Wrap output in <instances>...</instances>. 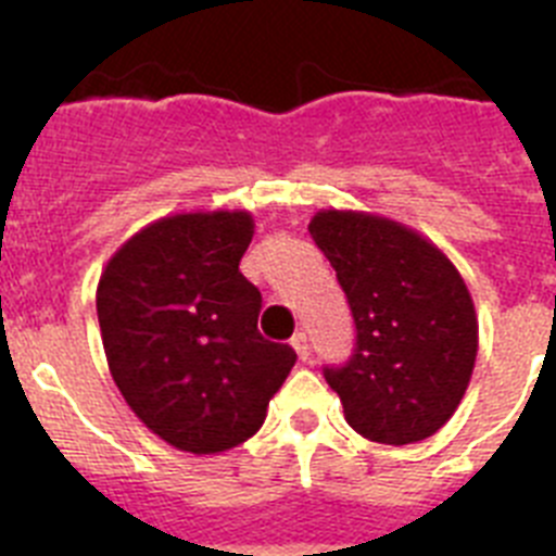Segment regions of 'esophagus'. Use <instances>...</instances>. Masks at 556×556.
<instances>
[{"instance_id": "esophagus-1", "label": "esophagus", "mask_w": 556, "mask_h": 556, "mask_svg": "<svg viewBox=\"0 0 556 556\" xmlns=\"http://www.w3.org/2000/svg\"><path fill=\"white\" fill-rule=\"evenodd\" d=\"M292 348H294V353H298V356L303 358V362H306L308 356H312V345H308V337L303 331H298L292 337Z\"/></svg>"}]
</instances>
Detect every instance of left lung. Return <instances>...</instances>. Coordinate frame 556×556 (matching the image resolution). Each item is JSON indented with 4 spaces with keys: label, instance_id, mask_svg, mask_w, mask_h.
<instances>
[{
    "label": "left lung",
    "instance_id": "obj_1",
    "mask_svg": "<svg viewBox=\"0 0 556 556\" xmlns=\"http://www.w3.org/2000/svg\"><path fill=\"white\" fill-rule=\"evenodd\" d=\"M308 233L337 269L356 323V351L326 370L356 434L420 443L462 404L479 351L470 289L448 255L404 223L320 208Z\"/></svg>",
    "mask_w": 556,
    "mask_h": 556
}]
</instances>
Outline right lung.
I'll use <instances>...</instances> for the list:
<instances>
[{
	"instance_id": "right-lung-1",
	"label": "right lung",
	"mask_w": 556,
	"mask_h": 556,
	"mask_svg": "<svg viewBox=\"0 0 556 556\" xmlns=\"http://www.w3.org/2000/svg\"><path fill=\"white\" fill-rule=\"evenodd\" d=\"M253 230L244 208L169 214L136 230L97 283L113 384L186 454L250 440L298 358L258 333L262 292L239 273Z\"/></svg>"
}]
</instances>
